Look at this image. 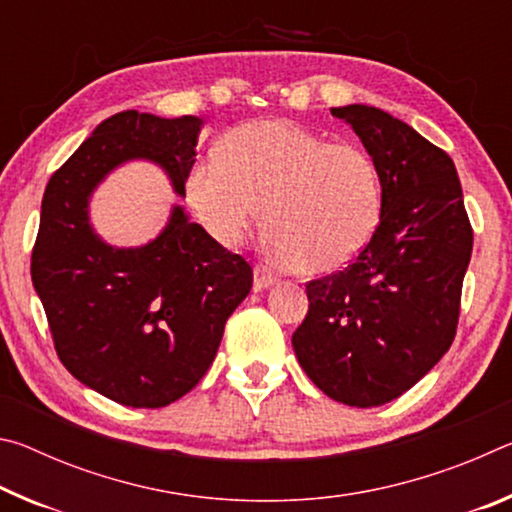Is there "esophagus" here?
<instances>
[{
	"mask_svg": "<svg viewBox=\"0 0 512 512\" xmlns=\"http://www.w3.org/2000/svg\"><path fill=\"white\" fill-rule=\"evenodd\" d=\"M275 284V275L268 273L264 266H255V291H264Z\"/></svg>",
	"mask_w": 512,
	"mask_h": 512,
	"instance_id": "esophagus-1",
	"label": "esophagus"
}]
</instances>
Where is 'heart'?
<instances>
[{
  "label": "heart",
  "mask_w": 512,
  "mask_h": 512,
  "mask_svg": "<svg viewBox=\"0 0 512 512\" xmlns=\"http://www.w3.org/2000/svg\"><path fill=\"white\" fill-rule=\"evenodd\" d=\"M185 196L223 246L241 244L264 210L268 255L302 275H323L350 264L375 237L384 176L359 142L259 119L232 128L214 162L187 171Z\"/></svg>",
  "instance_id": "1"
}]
</instances>
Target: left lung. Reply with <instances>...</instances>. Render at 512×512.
I'll list each match as a JSON object with an SVG mask.
<instances>
[{
    "label": "left lung",
    "mask_w": 512,
    "mask_h": 512,
    "mask_svg": "<svg viewBox=\"0 0 512 512\" xmlns=\"http://www.w3.org/2000/svg\"><path fill=\"white\" fill-rule=\"evenodd\" d=\"M332 115L377 158L384 214L348 268L307 282L309 311L291 343L320 391L368 409L409 391L452 345L472 225L443 149L379 108Z\"/></svg>",
    "instance_id": "8db88e82"
}]
</instances>
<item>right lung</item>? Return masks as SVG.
<instances>
[{
    "mask_svg": "<svg viewBox=\"0 0 512 512\" xmlns=\"http://www.w3.org/2000/svg\"><path fill=\"white\" fill-rule=\"evenodd\" d=\"M203 119L124 110L108 117L51 176L31 280L58 359L81 384L133 409H160L201 381L253 268L176 205L140 248H115L90 225V196L112 169L149 160L185 196Z\"/></svg>",
    "mask_w": 512,
    "mask_h": 512,
    "instance_id": "obj_1",
    "label": "right lung"
}]
</instances>
